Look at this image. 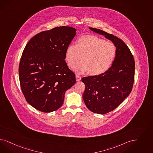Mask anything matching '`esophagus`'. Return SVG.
<instances>
[{"mask_svg": "<svg viewBox=\"0 0 153 153\" xmlns=\"http://www.w3.org/2000/svg\"><path fill=\"white\" fill-rule=\"evenodd\" d=\"M76 79L77 81H79L81 79V77L79 75H76Z\"/></svg>", "mask_w": 153, "mask_h": 153, "instance_id": "obj_1", "label": "esophagus"}]
</instances>
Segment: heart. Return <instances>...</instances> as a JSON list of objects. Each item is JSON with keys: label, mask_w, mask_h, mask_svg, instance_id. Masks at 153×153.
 <instances>
[{"label": "heart", "mask_w": 153, "mask_h": 153, "mask_svg": "<svg viewBox=\"0 0 153 153\" xmlns=\"http://www.w3.org/2000/svg\"><path fill=\"white\" fill-rule=\"evenodd\" d=\"M115 45L95 36H84L76 45H69L65 50V59L72 68L82 56L83 60L74 66V71L82 74L89 71L92 75L104 74L110 68L116 55Z\"/></svg>", "instance_id": "heart-1"}]
</instances>
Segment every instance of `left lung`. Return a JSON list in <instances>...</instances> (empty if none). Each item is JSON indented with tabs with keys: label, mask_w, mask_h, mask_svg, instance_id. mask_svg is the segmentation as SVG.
I'll return each instance as SVG.
<instances>
[{
	"label": "left lung",
	"mask_w": 153,
	"mask_h": 153,
	"mask_svg": "<svg viewBox=\"0 0 153 153\" xmlns=\"http://www.w3.org/2000/svg\"><path fill=\"white\" fill-rule=\"evenodd\" d=\"M89 29L104 36L116 48V58L107 72L81 79L85 85L82 96L85 105L93 112L105 114L115 109L131 93L135 63L129 48L120 38L100 29Z\"/></svg>",
	"instance_id": "obj_1"
}]
</instances>
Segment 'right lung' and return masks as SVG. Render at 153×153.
Wrapping results in <instances>:
<instances>
[{"label": "right lung", "instance_id": "obj_1", "mask_svg": "<svg viewBox=\"0 0 153 153\" xmlns=\"http://www.w3.org/2000/svg\"><path fill=\"white\" fill-rule=\"evenodd\" d=\"M76 34L70 27L41 32L27 43L19 74L27 102L39 111L51 112L63 103L65 91L76 83L75 74L65 62V52Z\"/></svg>", "mask_w": 153, "mask_h": 153}]
</instances>
